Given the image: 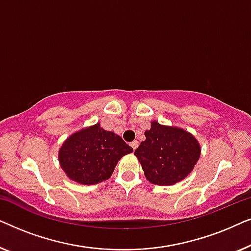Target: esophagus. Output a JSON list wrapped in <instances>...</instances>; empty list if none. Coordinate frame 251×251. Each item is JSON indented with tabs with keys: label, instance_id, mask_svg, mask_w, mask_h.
I'll list each match as a JSON object with an SVG mask.
<instances>
[{
	"label": "esophagus",
	"instance_id": "34e87169",
	"mask_svg": "<svg viewBox=\"0 0 251 251\" xmlns=\"http://www.w3.org/2000/svg\"><path fill=\"white\" fill-rule=\"evenodd\" d=\"M130 146H131L133 150H136L137 147H138V140H133V142L130 143Z\"/></svg>",
	"mask_w": 251,
	"mask_h": 251
}]
</instances>
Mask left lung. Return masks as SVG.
I'll list each match as a JSON object with an SVG mask.
<instances>
[{"instance_id":"8db88e82","label":"left lung","mask_w":251,"mask_h":251,"mask_svg":"<svg viewBox=\"0 0 251 251\" xmlns=\"http://www.w3.org/2000/svg\"><path fill=\"white\" fill-rule=\"evenodd\" d=\"M145 137L135 155L152 184L168 186L183 180L200 157V144L184 129L153 121Z\"/></svg>"}]
</instances>
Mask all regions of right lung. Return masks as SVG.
I'll return each instance as SVG.
<instances>
[{
  "label": "right lung",
  "mask_w": 251,
  "mask_h": 251,
  "mask_svg": "<svg viewBox=\"0 0 251 251\" xmlns=\"http://www.w3.org/2000/svg\"><path fill=\"white\" fill-rule=\"evenodd\" d=\"M132 151L121 137L97 123L68 137L58 159L70 179L94 185L108 179L119 160Z\"/></svg>",
  "instance_id": "right-lung-1"
}]
</instances>
